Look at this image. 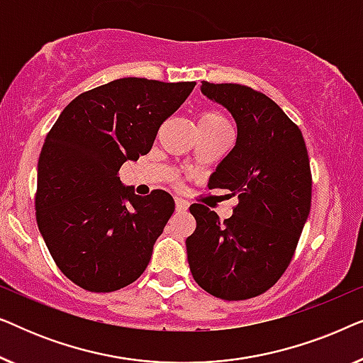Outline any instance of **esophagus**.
Listing matches in <instances>:
<instances>
[{"mask_svg": "<svg viewBox=\"0 0 363 363\" xmlns=\"http://www.w3.org/2000/svg\"><path fill=\"white\" fill-rule=\"evenodd\" d=\"M175 205H177V211H186L188 206H190V203L186 200H183V198H175Z\"/></svg>", "mask_w": 363, "mask_h": 363, "instance_id": "esophagus-1", "label": "esophagus"}]
</instances>
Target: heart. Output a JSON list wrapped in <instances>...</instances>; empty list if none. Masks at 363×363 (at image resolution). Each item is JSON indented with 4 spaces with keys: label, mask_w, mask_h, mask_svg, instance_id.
<instances>
[{
    "label": "heart",
    "mask_w": 363,
    "mask_h": 363,
    "mask_svg": "<svg viewBox=\"0 0 363 363\" xmlns=\"http://www.w3.org/2000/svg\"><path fill=\"white\" fill-rule=\"evenodd\" d=\"M198 125L206 128H231L230 121L216 111L203 112L200 116V121H198Z\"/></svg>",
    "instance_id": "obj_1"
}]
</instances>
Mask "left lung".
<instances>
[{
	"mask_svg": "<svg viewBox=\"0 0 363 363\" xmlns=\"http://www.w3.org/2000/svg\"><path fill=\"white\" fill-rule=\"evenodd\" d=\"M201 92L236 121V145L208 186L230 190L240 203L225 221L201 203L190 213L186 238L196 284L225 301H245L279 281L294 256L311 211L312 175L301 128L274 101L241 84L203 81Z\"/></svg>",
	"mask_w": 363,
	"mask_h": 363,
	"instance_id": "left-lung-1",
	"label": "left lung"
}]
</instances>
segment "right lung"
<instances>
[{
    "label": "right lung",
    "instance_id": "right-lung-1",
    "mask_svg": "<svg viewBox=\"0 0 363 363\" xmlns=\"http://www.w3.org/2000/svg\"><path fill=\"white\" fill-rule=\"evenodd\" d=\"M196 82L123 77L82 92L49 130L38 162L36 221L62 274L112 292L137 281L175 210L170 193L140 196L118 170L147 155Z\"/></svg>",
    "mask_w": 363,
    "mask_h": 363
}]
</instances>
